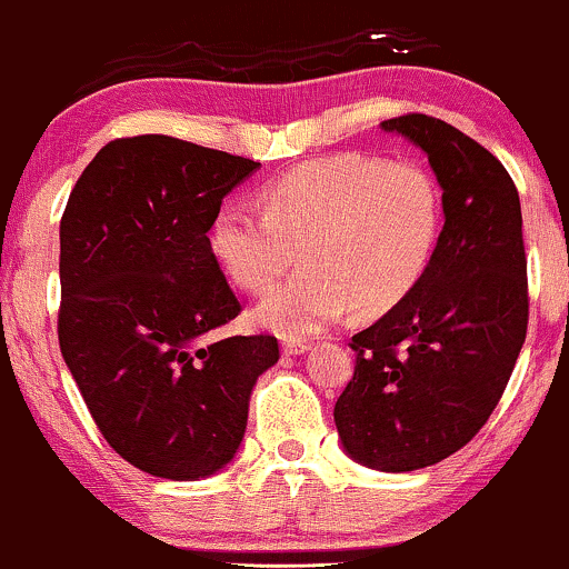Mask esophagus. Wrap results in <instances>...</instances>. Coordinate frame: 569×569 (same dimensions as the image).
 I'll return each instance as SVG.
<instances>
[{
  "label": "esophagus",
  "mask_w": 569,
  "mask_h": 569,
  "mask_svg": "<svg viewBox=\"0 0 569 569\" xmlns=\"http://www.w3.org/2000/svg\"><path fill=\"white\" fill-rule=\"evenodd\" d=\"M282 350L287 356H300V353H306V350H311V342H303V340H287L284 346H282Z\"/></svg>",
  "instance_id": "1"
}]
</instances>
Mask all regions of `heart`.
<instances>
[{"instance_id":"b5f03b06","label":"heart","mask_w":569,"mask_h":569,"mask_svg":"<svg viewBox=\"0 0 569 569\" xmlns=\"http://www.w3.org/2000/svg\"><path fill=\"white\" fill-rule=\"evenodd\" d=\"M440 229V192L413 160L340 152L282 173L261 192V213L223 208L210 248L227 277L263 296L296 263L306 266L258 306L263 327L308 338L361 313L388 311L417 287Z\"/></svg>"}]
</instances>
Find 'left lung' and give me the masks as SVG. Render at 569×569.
Here are the masks:
<instances>
[{"label": "left lung", "mask_w": 569, "mask_h": 569, "mask_svg": "<svg viewBox=\"0 0 569 569\" xmlns=\"http://www.w3.org/2000/svg\"><path fill=\"white\" fill-rule=\"evenodd\" d=\"M382 129L427 152L446 221L417 287L350 338L335 425L356 461L411 472L465 448L499 406L528 335V256L520 194L493 152L422 113Z\"/></svg>", "instance_id": "left-lung-1"}]
</instances>
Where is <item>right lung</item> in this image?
<instances>
[{"label":"right lung","mask_w":569,"mask_h":569,"mask_svg":"<svg viewBox=\"0 0 569 569\" xmlns=\"http://www.w3.org/2000/svg\"><path fill=\"white\" fill-rule=\"evenodd\" d=\"M261 163L166 134L113 139L83 168L60 219V353L97 430L166 480L219 472L242 443L273 335L210 332L242 303L208 231Z\"/></svg>","instance_id":"add662e5"}]
</instances>
